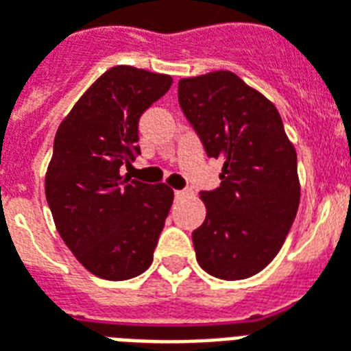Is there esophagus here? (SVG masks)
<instances>
[{
	"label": "esophagus",
	"instance_id": "1",
	"mask_svg": "<svg viewBox=\"0 0 351 351\" xmlns=\"http://www.w3.org/2000/svg\"><path fill=\"white\" fill-rule=\"evenodd\" d=\"M173 195H176V197H183V195H186V192H184V190H173Z\"/></svg>",
	"mask_w": 351,
	"mask_h": 351
}]
</instances>
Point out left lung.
I'll return each instance as SVG.
<instances>
[{
  "label": "left lung",
  "mask_w": 351,
  "mask_h": 351,
  "mask_svg": "<svg viewBox=\"0 0 351 351\" xmlns=\"http://www.w3.org/2000/svg\"><path fill=\"white\" fill-rule=\"evenodd\" d=\"M178 95L206 156L223 159L221 184L201 192L206 218L192 232L197 263L216 278H249L278 254L295 221L297 152L273 102L234 73L181 78Z\"/></svg>",
  "instance_id": "8db88e82"
}]
</instances>
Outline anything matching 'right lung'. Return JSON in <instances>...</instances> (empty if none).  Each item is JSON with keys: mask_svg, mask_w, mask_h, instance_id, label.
I'll list each match as a JSON object with an SVG mask.
<instances>
[{"mask_svg": "<svg viewBox=\"0 0 351 351\" xmlns=\"http://www.w3.org/2000/svg\"><path fill=\"white\" fill-rule=\"evenodd\" d=\"M172 77L111 67L80 97L54 137L45 197L56 230L89 273L128 280L152 265L173 190L121 176L138 148V119Z\"/></svg>", "mask_w": 351, "mask_h": 351, "instance_id": "obj_1", "label": "right lung"}]
</instances>
